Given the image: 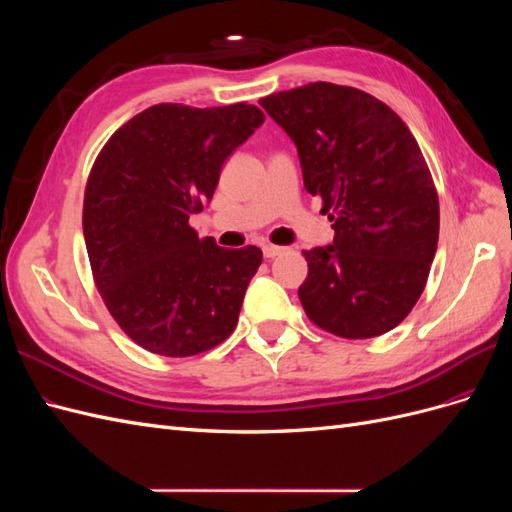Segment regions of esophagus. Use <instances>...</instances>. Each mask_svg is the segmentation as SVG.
I'll use <instances>...</instances> for the list:
<instances>
[{
  "label": "esophagus",
  "instance_id": "esophagus-1",
  "mask_svg": "<svg viewBox=\"0 0 512 512\" xmlns=\"http://www.w3.org/2000/svg\"><path fill=\"white\" fill-rule=\"evenodd\" d=\"M284 252V247H280V245H265L262 247V254H265V258H275V256H280Z\"/></svg>",
  "mask_w": 512,
  "mask_h": 512
}]
</instances>
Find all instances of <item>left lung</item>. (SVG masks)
Segmentation results:
<instances>
[{"mask_svg":"<svg viewBox=\"0 0 512 512\" xmlns=\"http://www.w3.org/2000/svg\"><path fill=\"white\" fill-rule=\"evenodd\" d=\"M297 145L305 190L322 198L331 245L305 252L307 318L346 339L395 329L427 284L440 207L401 117L361 89L309 83L260 100Z\"/></svg>","mask_w":512,"mask_h":512,"instance_id":"1","label":"left lung"}]
</instances>
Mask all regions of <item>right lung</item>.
I'll return each instance as SVG.
<instances>
[{
  "label": "right lung",
  "instance_id": "obj_1",
  "mask_svg": "<svg viewBox=\"0 0 512 512\" xmlns=\"http://www.w3.org/2000/svg\"><path fill=\"white\" fill-rule=\"evenodd\" d=\"M254 104H156L108 138L91 168L83 235L108 312L132 342L162 356L211 350L235 331L262 252L198 239L226 158L262 126Z\"/></svg>",
  "mask_w": 512,
  "mask_h": 512
}]
</instances>
